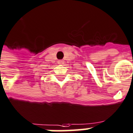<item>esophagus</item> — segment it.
Instances as JSON below:
<instances>
[{"instance_id":"esophagus-1","label":"esophagus","mask_w":133,"mask_h":133,"mask_svg":"<svg viewBox=\"0 0 133 133\" xmlns=\"http://www.w3.org/2000/svg\"><path fill=\"white\" fill-rule=\"evenodd\" d=\"M57 62H58V63L59 65H63V63H64V61H63V60H58Z\"/></svg>"}]
</instances>
